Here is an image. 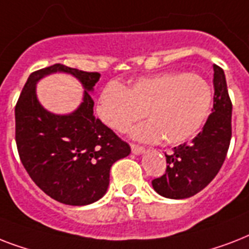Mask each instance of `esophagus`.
Here are the masks:
<instances>
[{
  "label": "esophagus",
  "instance_id": "1",
  "mask_svg": "<svg viewBox=\"0 0 249 249\" xmlns=\"http://www.w3.org/2000/svg\"><path fill=\"white\" fill-rule=\"evenodd\" d=\"M130 147H132V152L134 155H141L144 152V148L142 146H138V144H132Z\"/></svg>",
  "mask_w": 249,
  "mask_h": 249
}]
</instances>
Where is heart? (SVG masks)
<instances>
[{
    "instance_id": "1",
    "label": "heart",
    "mask_w": 249,
    "mask_h": 249,
    "mask_svg": "<svg viewBox=\"0 0 249 249\" xmlns=\"http://www.w3.org/2000/svg\"><path fill=\"white\" fill-rule=\"evenodd\" d=\"M213 89L196 73L166 72L142 77L125 89L109 83L102 89L97 115L108 128L124 133L146 115L150 121L132 129L144 142L179 144L191 140L208 121L213 107Z\"/></svg>"
}]
</instances>
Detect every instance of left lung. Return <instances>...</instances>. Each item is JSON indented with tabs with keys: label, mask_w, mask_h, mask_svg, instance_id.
I'll use <instances>...</instances> for the list:
<instances>
[{
	"label": "left lung",
	"mask_w": 249,
	"mask_h": 249,
	"mask_svg": "<svg viewBox=\"0 0 249 249\" xmlns=\"http://www.w3.org/2000/svg\"><path fill=\"white\" fill-rule=\"evenodd\" d=\"M212 113L189 143L172 148L166 173L152 181L156 193L168 199H186L204 189L224 164L231 140V101L222 68L213 64Z\"/></svg>",
	"instance_id": "8db88e82"
}]
</instances>
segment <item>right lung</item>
<instances>
[{
	"label": "right lung",
	"instance_id": "add662e5",
	"mask_svg": "<svg viewBox=\"0 0 249 249\" xmlns=\"http://www.w3.org/2000/svg\"><path fill=\"white\" fill-rule=\"evenodd\" d=\"M54 73L73 75L84 88L72 113H50L38 101L36 84ZM99 79L98 72L53 64L29 75L15 107L21 164L46 195L63 204L88 205L105 196L112 164L130 154L129 144L94 117L91 94Z\"/></svg>",
	"mask_w": 249,
	"mask_h": 249
}]
</instances>
